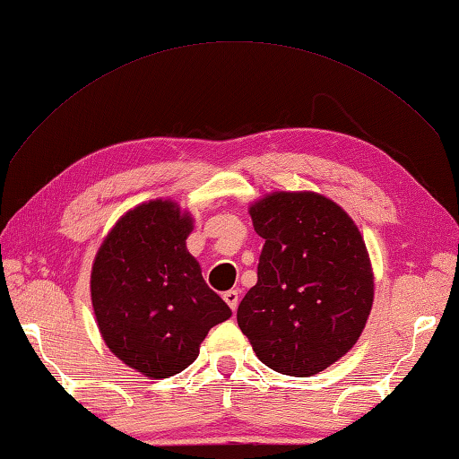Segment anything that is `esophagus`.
I'll list each match as a JSON object with an SVG mask.
<instances>
[{
  "instance_id": "1",
  "label": "esophagus",
  "mask_w": 459,
  "mask_h": 459,
  "mask_svg": "<svg viewBox=\"0 0 459 459\" xmlns=\"http://www.w3.org/2000/svg\"><path fill=\"white\" fill-rule=\"evenodd\" d=\"M222 298H224V301H227L232 312H235L237 306H238V291L237 290H229V291H224Z\"/></svg>"
}]
</instances>
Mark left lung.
<instances>
[{
  "instance_id": "left-lung-1",
  "label": "left lung",
  "mask_w": 459,
  "mask_h": 459,
  "mask_svg": "<svg viewBox=\"0 0 459 459\" xmlns=\"http://www.w3.org/2000/svg\"><path fill=\"white\" fill-rule=\"evenodd\" d=\"M265 238L257 283L237 322L263 364L312 377L360 338L375 299V273L359 227L317 192H271L248 206Z\"/></svg>"
}]
</instances>
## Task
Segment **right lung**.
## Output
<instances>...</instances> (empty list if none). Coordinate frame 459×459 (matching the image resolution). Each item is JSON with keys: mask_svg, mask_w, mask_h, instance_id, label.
<instances>
[{"mask_svg": "<svg viewBox=\"0 0 459 459\" xmlns=\"http://www.w3.org/2000/svg\"><path fill=\"white\" fill-rule=\"evenodd\" d=\"M194 219L174 200L131 208L92 261L91 301L105 344L150 378L174 377L198 359L230 307L202 279L186 238Z\"/></svg>", "mask_w": 459, "mask_h": 459, "instance_id": "1", "label": "right lung"}]
</instances>
